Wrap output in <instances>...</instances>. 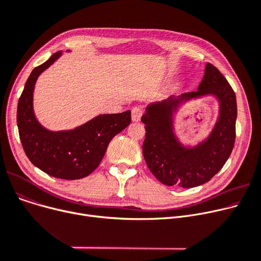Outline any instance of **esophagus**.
Instances as JSON below:
<instances>
[{"mask_svg": "<svg viewBox=\"0 0 261 261\" xmlns=\"http://www.w3.org/2000/svg\"><path fill=\"white\" fill-rule=\"evenodd\" d=\"M142 115H143V110L142 109H140V108H133L132 109L131 117H132L133 121H140Z\"/></svg>", "mask_w": 261, "mask_h": 261, "instance_id": "obj_1", "label": "esophagus"}]
</instances>
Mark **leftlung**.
Segmentation results:
<instances>
[{"label":"left lung","mask_w":261,"mask_h":261,"mask_svg":"<svg viewBox=\"0 0 261 261\" xmlns=\"http://www.w3.org/2000/svg\"><path fill=\"white\" fill-rule=\"evenodd\" d=\"M214 95L219 116L208 138L196 146H184L174 133L173 114L191 99ZM237 101L235 92L216 66L205 65L196 92L170 96L148 105L142 116L146 136L143 154L156 179L167 186L191 188L208 182L229 158L236 139Z\"/></svg>","instance_id":"8db88e82"}]
</instances>
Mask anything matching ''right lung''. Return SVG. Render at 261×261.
Here are the masks:
<instances>
[{"mask_svg": "<svg viewBox=\"0 0 261 261\" xmlns=\"http://www.w3.org/2000/svg\"><path fill=\"white\" fill-rule=\"evenodd\" d=\"M61 55L55 53L31 73L18 102L17 123L25 154L36 167L58 179L77 180L98 167L109 143L130 123L131 111L100 114L72 130L44 128L34 112L35 85Z\"/></svg>", "mask_w": 261, "mask_h": 261, "instance_id": "obj_1", "label": "right lung"}]
</instances>
